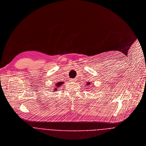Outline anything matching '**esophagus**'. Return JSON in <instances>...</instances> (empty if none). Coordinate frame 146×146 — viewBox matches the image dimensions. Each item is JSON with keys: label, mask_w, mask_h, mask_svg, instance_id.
I'll return each mask as SVG.
<instances>
[{"label": "esophagus", "mask_w": 146, "mask_h": 146, "mask_svg": "<svg viewBox=\"0 0 146 146\" xmlns=\"http://www.w3.org/2000/svg\"><path fill=\"white\" fill-rule=\"evenodd\" d=\"M76 79H70V81L73 82H76Z\"/></svg>", "instance_id": "1"}]
</instances>
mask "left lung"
<instances>
[{"mask_svg":"<svg viewBox=\"0 0 146 146\" xmlns=\"http://www.w3.org/2000/svg\"><path fill=\"white\" fill-rule=\"evenodd\" d=\"M90 84H91L90 82H87V86H90Z\"/></svg>","mask_w":146,"mask_h":146,"instance_id":"obj_1","label":"left lung"}]
</instances>
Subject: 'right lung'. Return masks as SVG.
Masks as SVG:
<instances>
[{"instance_id": "obj_1", "label": "right lung", "mask_w": 146, "mask_h": 146, "mask_svg": "<svg viewBox=\"0 0 146 146\" xmlns=\"http://www.w3.org/2000/svg\"><path fill=\"white\" fill-rule=\"evenodd\" d=\"M63 84H64V82H58L57 83H56L55 86V88H54V91H56L58 90V88H59L60 87H61Z\"/></svg>"}]
</instances>
